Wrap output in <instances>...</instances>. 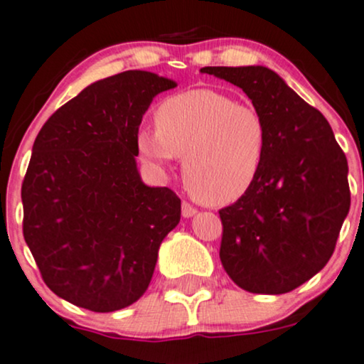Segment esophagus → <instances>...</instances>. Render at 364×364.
Masks as SVG:
<instances>
[{
  "label": "esophagus",
  "mask_w": 364,
  "mask_h": 364,
  "mask_svg": "<svg viewBox=\"0 0 364 364\" xmlns=\"http://www.w3.org/2000/svg\"><path fill=\"white\" fill-rule=\"evenodd\" d=\"M196 212H198V210H196V208L193 207V205L188 203V201H183V203H181V213H183V217H186V218H188V217H193Z\"/></svg>",
  "instance_id": "34e87169"
}]
</instances>
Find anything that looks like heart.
<instances>
[{
	"instance_id": "obj_1",
	"label": "heart",
	"mask_w": 364,
	"mask_h": 364,
	"mask_svg": "<svg viewBox=\"0 0 364 364\" xmlns=\"http://www.w3.org/2000/svg\"><path fill=\"white\" fill-rule=\"evenodd\" d=\"M154 124L156 130L137 134L140 154L159 164L183 156V181L201 203L229 205L259 179L269 132L252 105L217 90H191L164 100Z\"/></svg>"
}]
</instances>
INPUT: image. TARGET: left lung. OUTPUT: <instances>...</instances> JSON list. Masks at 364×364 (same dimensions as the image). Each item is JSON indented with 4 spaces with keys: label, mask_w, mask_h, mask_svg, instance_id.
<instances>
[{
    "label": "left lung",
    "mask_w": 364,
    "mask_h": 364,
    "mask_svg": "<svg viewBox=\"0 0 364 364\" xmlns=\"http://www.w3.org/2000/svg\"><path fill=\"white\" fill-rule=\"evenodd\" d=\"M239 86L264 117V166L251 190L218 210L220 261L237 287L282 295L317 274L351 205L348 159L329 122L262 65L201 68Z\"/></svg>",
    "instance_id": "8db88e82"
}]
</instances>
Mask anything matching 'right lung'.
<instances>
[{"mask_svg":"<svg viewBox=\"0 0 364 364\" xmlns=\"http://www.w3.org/2000/svg\"><path fill=\"white\" fill-rule=\"evenodd\" d=\"M176 82L147 71L96 81L43 124L21 183L23 237L42 279L91 312L137 301L181 200L140 181L142 115Z\"/></svg>","mask_w":364,"mask_h":364,"instance_id":"add662e5","label":"right lung"}]
</instances>
